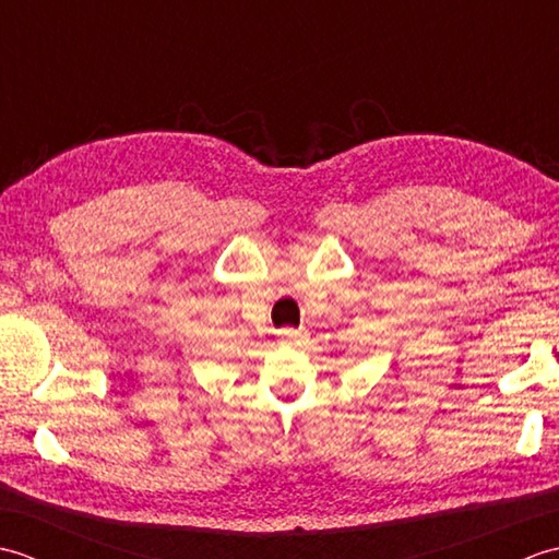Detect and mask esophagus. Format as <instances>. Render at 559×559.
<instances>
[{"label": "esophagus", "mask_w": 559, "mask_h": 559, "mask_svg": "<svg viewBox=\"0 0 559 559\" xmlns=\"http://www.w3.org/2000/svg\"><path fill=\"white\" fill-rule=\"evenodd\" d=\"M278 334L283 336V338H288V341H295V338H302V331H295V329H281Z\"/></svg>", "instance_id": "obj_1"}]
</instances>
